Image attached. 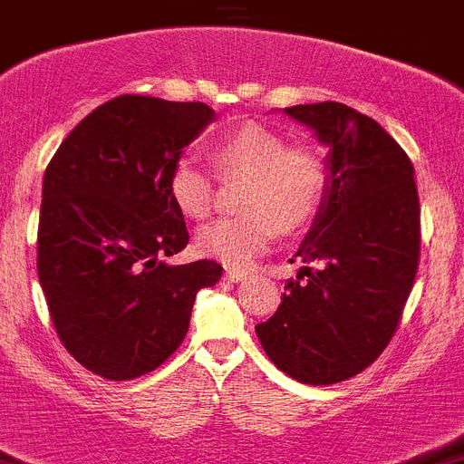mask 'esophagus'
<instances>
[{
  "mask_svg": "<svg viewBox=\"0 0 464 464\" xmlns=\"http://www.w3.org/2000/svg\"><path fill=\"white\" fill-rule=\"evenodd\" d=\"M227 278H228V281H231V283L245 281L246 272H240V269H227Z\"/></svg>",
  "mask_w": 464,
  "mask_h": 464,
  "instance_id": "1",
  "label": "esophagus"
}]
</instances>
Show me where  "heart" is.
I'll list each match as a JSON object with an SVG mask.
<instances>
[{"instance_id":"heart-1","label":"heart","mask_w":464,"mask_h":464,"mask_svg":"<svg viewBox=\"0 0 464 464\" xmlns=\"http://www.w3.org/2000/svg\"><path fill=\"white\" fill-rule=\"evenodd\" d=\"M222 177H245L242 218L218 219L197 233V246L227 267H249L269 249L276 227L290 233L308 224L326 190V165L308 147H290L281 133L245 124L213 147ZM168 195L179 213L204 219L213 208V177L195 159L174 163Z\"/></svg>"}]
</instances>
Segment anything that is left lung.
I'll return each mask as SVG.
<instances>
[{"label":"left lung","instance_id":"1","mask_svg":"<svg viewBox=\"0 0 464 464\" xmlns=\"http://www.w3.org/2000/svg\"><path fill=\"white\" fill-rule=\"evenodd\" d=\"M283 111L328 147V181L295 254L304 267L256 335L287 376L331 385L370 367L399 326L420 260L415 168L379 122L344 103Z\"/></svg>","mask_w":464,"mask_h":464}]
</instances>
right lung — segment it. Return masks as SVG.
I'll return each mask as SVG.
<instances>
[{"instance_id": "1", "label": "right lung", "mask_w": 464, "mask_h": 464, "mask_svg": "<svg viewBox=\"0 0 464 464\" xmlns=\"http://www.w3.org/2000/svg\"><path fill=\"white\" fill-rule=\"evenodd\" d=\"M213 120L201 102L122 94L81 120L49 160L40 287L65 349L97 376L131 381L163 365L197 292L222 276L213 260L165 263L190 240L168 177Z\"/></svg>"}]
</instances>
